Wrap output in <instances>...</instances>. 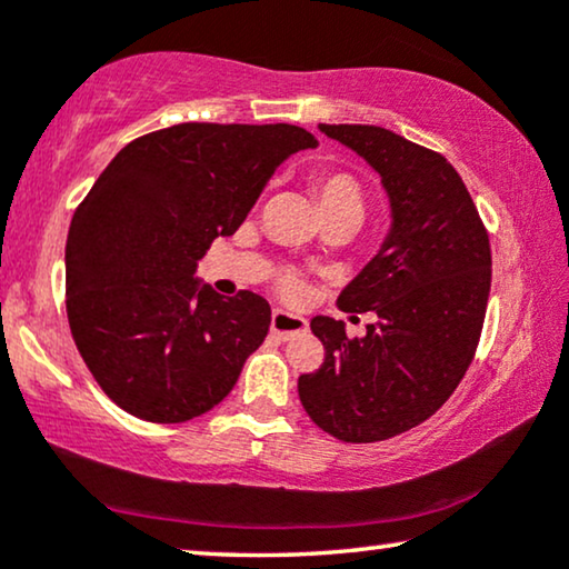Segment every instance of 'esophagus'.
<instances>
[{"label": "esophagus", "mask_w": 569, "mask_h": 569, "mask_svg": "<svg viewBox=\"0 0 569 569\" xmlns=\"http://www.w3.org/2000/svg\"><path fill=\"white\" fill-rule=\"evenodd\" d=\"M308 331V321L302 316H295V313H287V310H274L271 313V333H274L277 339H292L298 337V333H306Z\"/></svg>", "instance_id": "obj_1"}]
</instances>
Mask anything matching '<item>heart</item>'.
Segmentation results:
<instances>
[{"label":"heart","instance_id":"b5f03b06","mask_svg":"<svg viewBox=\"0 0 569 569\" xmlns=\"http://www.w3.org/2000/svg\"><path fill=\"white\" fill-rule=\"evenodd\" d=\"M313 189L318 204H321L323 220L339 217V220H349L355 224L362 222L365 191L352 173H347V170H321V173L313 176ZM282 290L287 295H295L300 290V279L295 274H284Z\"/></svg>","mask_w":569,"mask_h":569}]
</instances>
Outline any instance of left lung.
<instances>
[{
    "label": "left lung",
    "mask_w": 569,
    "mask_h": 569,
    "mask_svg": "<svg viewBox=\"0 0 569 569\" xmlns=\"http://www.w3.org/2000/svg\"><path fill=\"white\" fill-rule=\"evenodd\" d=\"M380 176L391 230L368 267L341 290L345 313L376 323L349 339L345 323L316 316L326 357L298 378L302 409L345 442H378L430 419L477 352L492 253L471 193L440 152L383 127L318 123Z\"/></svg>",
    "instance_id": "left-lung-1"
}]
</instances>
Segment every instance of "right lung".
Here are the masks:
<instances>
[{"mask_svg": "<svg viewBox=\"0 0 569 569\" xmlns=\"http://www.w3.org/2000/svg\"><path fill=\"white\" fill-rule=\"evenodd\" d=\"M292 123H176L129 142L92 186L67 236V316L92 378L147 422H186L232 391L271 308L222 298L197 277L274 170L316 147Z\"/></svg>", "mask_w": 569, "mask_h": 569, "instance_id": "right-lung-1", "label": "right lung"}]
</instances>
